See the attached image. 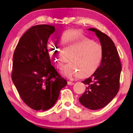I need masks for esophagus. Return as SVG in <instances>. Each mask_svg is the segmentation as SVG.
Returning a JSON list of instances; mask_svg holds the SVG:
<instances>
[{"mask_svg":"<svg viewBox=\"0 0 133 133\" xmlns=\"http://www.w3.org/2000/svg\"><path fill=\"white\" fill-rule=\"evenodd\" d=\"M68 85H73L74 84V83L73 82H71V81H68Z\"/></svg>","mask_w":133,"mask_h":133,"instance_id":"esophagus-1","label":"esophagus"}]
</instances>
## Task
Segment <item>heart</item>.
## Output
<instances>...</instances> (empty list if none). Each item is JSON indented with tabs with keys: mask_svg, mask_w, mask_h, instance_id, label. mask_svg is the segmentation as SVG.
<instances>
[{
	"mask_svg": "<svg viewBox=\"0 0 133 133\" xmlns=\"http://www.w3.org/2000/svg\"><path fill=\"white\" fill-rule=\"evenodd\" d=\"M64 47L72 50L69 55L68 63L62 67L61 74L68 78L89 76L98 68L103 57L102 45L90 39L78 30H69L61 35ZM50 58L57 68H60L61 58L60 46L54 42L47 46Z\"/></svg>",
	"mask_w": 133,
	"mask_h": 133,
	"instance_id": "b5f03b06",
	"label": "heart"
}]
</instances>
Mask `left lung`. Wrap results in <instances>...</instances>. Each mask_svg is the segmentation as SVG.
I'll return each instance as SVG.
<instances>
[{"label": "left lung", "instance_id": "left-lung-1", "mask_svg": "<svg viewBox=\"0 0 133 133\" xmlns=\"http://www.w3.org/2000/svg\"><path fill=\"white\" fill-rule=\"evenodd\" d=\"M99 39L104 54L99 66L89 78L82 82L86 89L79 100L81 104L91 110L101 109L116 96L119 89L122 65L116 47L112 39L96 28H89Z\"/></svg>", "mask_w": 133, "mask_h": 133}]
</instances>
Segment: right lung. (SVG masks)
<instances>
[{
    "mask_svg": "<svg viewBox=\"0 0 133 133\" xmlns=\"http://www.w3.org/2000/svg\"><path fill=\"white\" fill-rule=\"evenodd\" d=\"M55 31L54 26L46 24L31 27L14 52L12 82L22 101L35 111L51 108L67 84L51 65L47 51V42Z\"/></svg>",
    "mask_w": 133,
    "mask_h": 133,
    "instance_id": "obj_1",
    "label": "right lung"
}]
</instances>
